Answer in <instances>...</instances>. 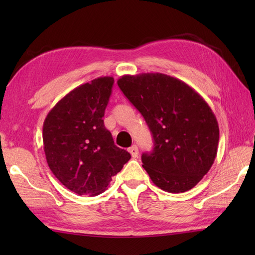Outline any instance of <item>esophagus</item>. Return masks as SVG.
Wrapping results in <instances>:
<instances>
[{
  "label": "esophagus",
  "instance_id": "1",
  "mask_svg": "<svg viewBox=\"0 0 255 255\" xmlns=\"http://www.w3.org/2000/svg\"><path fill=\"white\" fill-rule=\"evenodd\" d=\"M129 152H130L132 158H138V154H139V150H138V147L136 144H133L132 147L129 148Z\"/></svg>",
  "mask_w": 255,
  "mask_h": 255
}]
</instances>
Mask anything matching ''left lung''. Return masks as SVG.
<instances>
[{
  "mask_svg": "<svg viewBox=\"0 0 255 255\" xmlns=\"http://www.w3.org/2000/svg\"><path fill=\"white\" fill-rule=\"evenodd\" d=\"M117 84L152 134L153 150L141 155L151 181L169 193L189 191L217 155L219 127L209 105L191 86L166 74L124 75Z\"/></svg>",
  "mask_w": 255,
  "mask_h": 255,
  "instance_id": "1",
  "label": "left lung"
}]
</instances>
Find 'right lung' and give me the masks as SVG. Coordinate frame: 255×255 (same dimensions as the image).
Returning a JSON list of instances; mask_svg holds the SVG:
<instances>
[{
  "label": "right lung",
  "mask_w": 255,
  "mask_h": 255,
  "mask_svg": "<svg viewBox=\"0 0 255 255\" xmlns=\"http://www.w3.org/2000/svg\"><path fill=\"white\" fill-rule=\"evenodd\" d=\"M114 79L102 77L72 90L48 113L42 127L51 172L70 191L96 196L131 155L114 143L104 126Z\"/></svg>",
  "instance_id": "add662e5"
}]
</instances>
